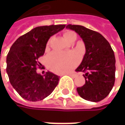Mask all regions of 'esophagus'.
Segmentation results:
<instances>
[{"label":"esophagus","instance_id":"obj_1","mask_svg":"<svg viewBox=\"0 0 125 125\" xmlns=\"http://www.w3.org/2000/svg\"><path fill=\"white\" fill-rule=\"evenodd\" d=\"M68 75H69L70 77H72V78H74V77H77V75L75 74H68Z\"/></svg>","mask_w":125,"mask_h":125}]
</instances>
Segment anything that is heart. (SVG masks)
I'll return each mask as SVG.
<instances>
[{
	"instance_id": "heart-1",
	"label": "heart",
	"mask_w": 125,
	"mask_h": 125,
	"mask_svg": "<svg viewBox=\"0 0 125 125\" xmlns=\"http://www.w3.org/2000/svg\"><path fill=\"white\" fill-rule=\"evenodd\" d=\"M65 39L69 42H74L77 35L72 31H66L63 33ZM47 66L53 72L63 74L72 70L79 63V57L74 53H63L58 51L51 53L46 59Z\"/></svg>"
}]
</instances>
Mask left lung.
Listing matches in <instances>:
<instances>
[{
    "label": "left lung",
    "mask_w": 125,
    "mask_h": 125,
    "mask_svg": "<svg viewBox=\"0 0 125 125\" xmlns=\"http://www.w3.org/2000/svg\"><path fill=\"white\" fill-rule=\"evenodd\" d=\"M83 39L85 54L77 72H83L85 84L77 88L85 100L98 102L111 92L115 81V56L109 42L99 32L80 25L68 24Z\"/></svg>",
    "instance_id": "obj_1"
}]
</instances>
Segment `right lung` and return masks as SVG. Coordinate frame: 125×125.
Segmentation results:
<instances>
[{
	"label": "right lung",
	"mask_w": 125,
	"mask_h": 125,
	"mask_svg": "<svg viewBox=\"0 0 125 125\" xmlns=\"http://www.w3.org/2000/svg\"><path fill=\"white\" fill-rule=\"evenodd\" d=\"M65 24L40 26L18 38L6 57V72L16 92L30 101H41L57 86L59 77L51 72L38 74V62L45 50L49 38L65 27Z\"/></svg>",
	"instance_id": "1"
}]
</instances>
